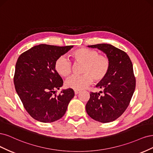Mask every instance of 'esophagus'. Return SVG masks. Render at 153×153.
Wrapping results in <instances>:
<instances>
[{"label":"esophagus","instance_id":"34e87169","mask_svg":"<svg viewBox=\"0 0 153 153\" xmlns=\"http://www.w3.org/2000/svg\"><path fill=\"white\" fill-rule=\"evenodd\" d=\"M80 92V91H79V90H74V93H75V95H77V94H78Z\"/></svg>","mask_w":153,"mask_h":153}]
</instances>
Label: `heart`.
Segmentation results:
<instances>
[{
	"label": "heart",
	"mask_w": 153,
	"mask_h": 153,
	"mask_svg": "<svg viewBox=\"0 0 153 153\" xmlns=\"http://www.w3.org/2000/svg\"><path fill=\"white\" fill-rule=\"evenodd\" d=\"M76 63H81V76H74L66 81L67 87L76 90H82L91 83L93 79L100 82L106 77L109 71L111 62L105 55H100L98 51L86 48H81L74 51L71 55ZM55 68L59 75L67 77L72 69V63L65 56H59L55 61Z\"/></svg>",
	"instance_id": "heart-1"
}]
</instances>
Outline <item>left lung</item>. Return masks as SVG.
Listing matches in <instances>:
<instances>
[{
  "mask_svg": "<svg viewBox=\"0 0 153 153\" xmlns=\"http://www.w3.org/2000/svg\"><path fill=\"white\" fill-rule=\"evenodd\" d=\"M97 48L109 58L111 67L108 74L98 82L97 88L103 90L90 93L86 111L92 119L109 123L117 119L128 106L135 88V77L132 63L127 54L111 44H98L88 46Z\"/></svg>",
  "mask_w": 153,
  "mask_h": 153,
  "instance_id": "8db88e82",
  "label": "left lung"
}]
</instances>
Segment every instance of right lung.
<instances>
[{"label":"right lung","mask_w":153,"mask_h":153,"mask_svg":"<svg viewBox=\"0 0 153 153\" xmlns=\"http://www.w3.org/2000/svg\"><path fill=\"white\" fill-rule=\"evenodd\" d=\"M72 48L39 44L18 58L14 86L25 109L37 121L51 123L60 119L74 97L71 88L62 90L56 95L63 81L55 68L56 59Z\"/></svg>","instance_id":"right-lung-1"}]
</instances>
